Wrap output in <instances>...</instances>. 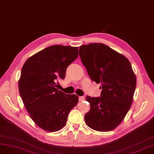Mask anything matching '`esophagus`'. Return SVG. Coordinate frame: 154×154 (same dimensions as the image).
Returning <instances> with one entry per match:
<instances>
[{"mask_svg":"<svg viewBox=\"0 0 154 154\" xmlns=\"http://www.w3.org/2000/svg\"><path fill=\"white\" fill-rule=\"evenodd\" d=\"M84 99H85V98H84V97H83V96H81V97H79V101H83Z\"/></svg>","mask_w":154,"mask_h":154,"instance_id":"esophagus-1","label":"esophagus"}]
</instances>
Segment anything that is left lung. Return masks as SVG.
Listing matches in <instances>:
<instances>
[{"label":"left lung","instance_id":"obj_1","mask_svg":"<svg viewBox=\"0 0 154 154\" xmlns=\"http://www.w3.org/2000/svg\"><path fill=\"white\" fill-rule=\"evenodd\" d=\"M79 56L89 76L100 83V97L87 96L90 109L84 116L87 125L99 132L112 131L132 106L136 77L128 59L103 43L79 48Z\"/></svg>","mask_w":154,"mask_h":154}]
</instances>
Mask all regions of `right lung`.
<instances>
[{
    "label": "right lung",
    "mask_w": 154,
    "mask_h": 154,
    "mask_svg": "<svg viewBox=\"0 0 154 154\" xmlns=\"http://www.w3.org/2000/svg\"><path fill=\"white\" fill-rule=\"evenodd\" d=\"M78 55V47L55 45L29 57L22 68L20 95L31 118L44 131L61 130L78 103V96L66 95L57 85Z\"/></svg>",
    "instance_id": "add662e5"
}]
</instances>
